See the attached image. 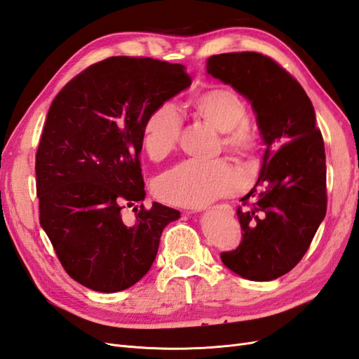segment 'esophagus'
<instances>
[{"label": "esophagus", "mask_w": 359, "mask_h": 359, "mask_svg": "<svg viewBox=\"0 0 359 359\" xmlns=\"http://www.w3.org/2000/svg\"><path fill=\"white\" fill-rule=\"evenodd\" d=\"M217 208H219V206H217ZM222 208H223V210H226V211H229V210H231L229 206H222Z\"/></svg>", "instance_id": "1"}]
</instances>
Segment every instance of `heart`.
<instances>
[{
	"label": "heart",
	"instance_id": "b5f03b06",
	"mask_svg": "<svg viewBox=\"0 0 359 359\" xmlns=\"http://www.w3.org/2000/svg\"><path fill=\"white\" fill-rule=\"evenodd\" d=\"M193 114L223 133L222 145L231 154L247 158L257 148V135L248 126L244 100L232 90H210L191 102ZM182 121L170 103L151 111L142 127V147L153 160L165 158L175 148ZM241 184L240 173L226 160H186L163 172L154 184L156 196L170 205L199 208L227 196Z\"/></svg>",
	"mask_w": 359,
	"mask_h": 359
}]
</instances>
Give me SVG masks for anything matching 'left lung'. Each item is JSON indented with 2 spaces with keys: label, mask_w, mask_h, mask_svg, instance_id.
I'll list each match as a JSON object with an SVG mask.
<instances>
[{
  "label": "left lung",
  "mask_w": 359,
  "mask_h": 359,
  "mask_svg": "<svg viewBox=\"0 0 359 359\" xmlns=\"http://www.w3.org/2000/svg\"><path fill=\"white\" fill-rule=\"evenodd\" d=\"M206 73L252 103L266 149L236 210L243 241L222 262L252 281L276 280L309 250L327 214V163L314 107L298 81L256 52L212 55Z\"/></svg>",
  "instance_id": "1"
}]
</instances>
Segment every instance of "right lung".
<instances>
[{
  "instance_id": "right-lung-1",
  "label": "right lung",
  "mask_w": 359,
  "mask_h": 359,
  "mask_svg": "<svg viewBox=\"0 0 359 359\" xmlns=\"http://www.w3.org/2000/svg\"><path fill=\"white\" fill-rule=\"evenodd\" d=\"M191 85L186 67L111 57L52 102L36 154L40 224L67 274L112 293L142 278L180 211L145 199L139 154L148 114ZM134 206L135 219L122 210Z\"/></svg>"
}]
</instances>
